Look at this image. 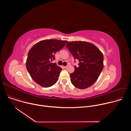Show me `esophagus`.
Wrapping results in <instances>:
<instances>
[{
    "mask_svg": "<svg viewBox=\"0 0 131 131\" xmlns=\"http://www.w3.org/2000/svg\"><path fill=\"white\" fill-rule=\"evenodd\" d=\"M68 66H64V68H65V69H66V68H68Z\"/></svg>",
    "mask_w": 131,
    "mask_h": 131,
    "instance_id": "obj_1",
    "label": "esophagus"
}]
</instances>
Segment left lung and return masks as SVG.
<instances>
[{
	"instance_id": "obj_1",
	"label": "left lung",
	"mask_w": 131,
	"mask_h": 131,
	"mask_svg": "<svg viewBox=\"0 0 131 131\" xmlns=\"http://www.w3.org/2000/svg\"><path fill=\"white\" fill-rule=\"evenodd\" d=\"M67 48L74 60H78L79 67L70 74L71 83L80 89H86L97 80L104 67L102 52L93 44L85 41H69Z\"/></svg>"
}]
</instances>
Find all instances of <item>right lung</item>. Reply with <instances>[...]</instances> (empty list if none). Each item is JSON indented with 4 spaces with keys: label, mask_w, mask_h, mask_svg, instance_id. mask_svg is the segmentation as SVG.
<instances>
[{
    "label": "right lung",
    "mask_w": 131,
    "mask_h": 131,
    "mask_svg": "<svg viewBox=\"0 0 131 131\" xmlns=\"http://www.w3.org/2000/svg\"><path fill=\"white\" fill-rule=\"evenodd\" d=\"M67 41L47 39L36 43L28 52L26 68L31 78L41 86L48 88L59 79L62 68L56 63L54 54L62 49Z\"/></svg>",
    "instance_id": "add662e5"
}]
</instances>
